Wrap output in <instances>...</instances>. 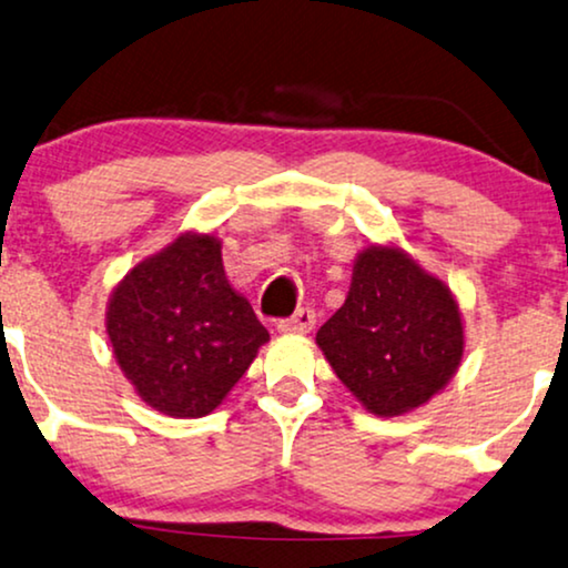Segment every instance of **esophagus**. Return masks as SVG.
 I'll list each match as a JSON object with an SVG mask.
<instances>
[{"mask_svg": "<svg viewBox=\"0 0 568 568\" xmlns=\"http://www.w3.org/2000/svg\"><path fill=\"white\" fill-rule=\"evenodd\" d=\"M314 322H317V314H314V308L301 306L291 314V317L280 320L277 329H280V333H308V329L314 327Z\"/></svg>", "mask_w": 568, "mask_h": 568, "instance_id": "34e87169", "label": "esophagus"}]
</instances>
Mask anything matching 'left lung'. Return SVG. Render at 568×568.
<instances>
[{
    "instance_id": "left-lung-1",
    "label": "left lung",
    "mask_w": 568,
    "mask_h": 568,
    "mask_svg": "<svg viewBox=\"0 0 568 568\" xmlns=\"http://www.w3.org/2000/svg\"><path fill=\"white\" fill-rule=\"evenodd\" d=\"M335 375L379 416L422 406L454 377L462 314L440 280L398 248L358 254L346 304L317 333Z\"/></svg>"
}]
</instances>
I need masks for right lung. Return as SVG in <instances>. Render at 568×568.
Here are the masks:
<instances>
[{
  "label": "right lung",
  "instance_id": "obj_1",
  "mask_svg": "<svg viewBox=\"0 0 568 568\" xmlns=\"http://www.w3.org/2000/svg\"><path fill=\"white\" fill-rule=\"evenodd\" d=\"M106 333L139 396L170 416L217 408L270 341L227 283L214 235H181L128 272L110 298Z\"/></svg>",
  "mask_w": 568,
  "mask_h": 568
}]
</instances>
